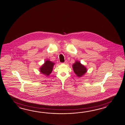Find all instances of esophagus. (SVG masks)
Segmentation results:
<instances>
[{
    "label": "esophagus",
    "instance_id": "34e87169",
    "mask_svg": "<svg viewBox=\"0 0 125 125\" xmlns=\"http://www.w3.org/2000/svg\"><path fill=\"white\" fill-rule=\"evenodd\" d=\"M67 61H65L64 62H63V63H62V64H65L67 63Z\"/></svg>",
    "mask_w": 125,
    "mask_h": 125
}]
</instances>
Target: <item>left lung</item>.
Here are the masks:
<instances>
[{"mask_svg": "<svg viewBox=\"0 0 125 125\" xmlns=\"http://www.w3.org/2000/svg\"><path fill=\"white\" fill-rule=\"evenodd\" d=\"M72 67L75 74L78 77L82 76L87 72L86 67L81 64L79 61L75 62V63L73 64Z\"/></svg>", "mask_w": 125, "mask_h": 125, "instance_id": "1", "label": "left lung"}]
</instances>
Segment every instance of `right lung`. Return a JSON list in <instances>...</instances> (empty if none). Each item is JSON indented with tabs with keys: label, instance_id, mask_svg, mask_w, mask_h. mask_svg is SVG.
<instances>
[{
	"label": "right lung",
	"instance_id": "right-lung-1",
	"mask_svg": "<svg viewBox=\"0 0 125 125\" xmlns=\"http://www.w3.org/2000/svg\"><path fill=\"white\" fill-rule=\"evenodd\" d=\"M54 63L49 61L46 60L42 66L40 68V71L42 74L46 76L49 75L53 71V66Z\"/></svg>",
	"mask_w": 125,
	"mask_h": 125
}]
</instances>
